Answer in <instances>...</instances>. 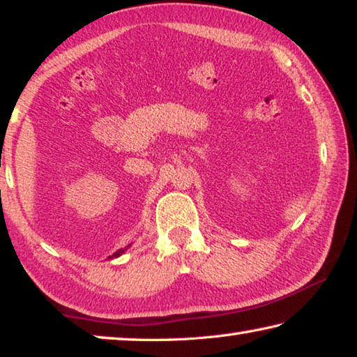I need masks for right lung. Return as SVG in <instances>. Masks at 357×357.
<instances>
[{"instance_id":"add662e5","label":"right lung","mask_w":357,"mask_h":357,"mask_svg":"<svg viewBox=\"0 0 357 357\" xmlns=\"http://www.w3.org/2000/svg\"><path fill=\"white\" fill-rule=\"evenodd\" d=\"M123 252H124V250H118L116 253H114V255H113V257H119V255H121V253H123Z\"/></svg>"}]
</instances>
